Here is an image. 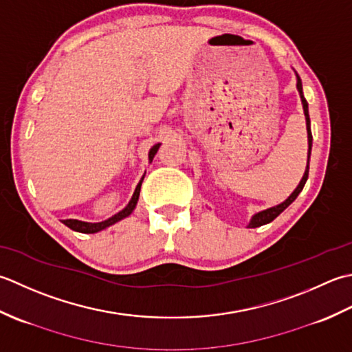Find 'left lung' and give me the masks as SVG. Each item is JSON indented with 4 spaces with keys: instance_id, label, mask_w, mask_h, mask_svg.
I'll use <instances>...</instances> for the list:
<instances>
[{
    "instance_id": "obj_1",
    "label": "left lung",
    "mask_w": 352,
    "mask_h": 352,
    "mask_svg": "<svg viewBox=\"0 0 352 352\" xmlns=\"http://www.w3.org/2000/svg\"><path fill=\"white\" fill-rule=\"evenodd\" d=\"M296 86H298V91H299V96H300V100H302V106H304V113H305V120H307V133H308V160H310V155H311V144H313V135H311V131H310V117H308V103H307V100H305V97H304V94H302V82H300V77L298 76V83H296ZM307 179H308V162H307V168H305V173H304V176H302V179H300V182H299V185L296 186V190L292 192V195L289 196V199L285 200V202H283V204H279V205H276V206H274V208H269V210H266V211H261V212H258V214H255V216L252 217V220H250V223H249V228H258V226H263V225H266V223H270L272 220H275L279 214H281L287 206H289L293 200H295L296 197H298V195L300 191H302V188H304V185H305V182H307Z\"/></svg>"
}]
</instances>
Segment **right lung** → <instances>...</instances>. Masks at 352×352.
I'll return each instance as SVG.
<instances>
[{"label": "right lung", "instance_id": "add662e5", "mask_svg": "<svg viewBox=\"0 0 352 352\" xmlns=\"http://www.w3.org/2000/svg\"><path fill=\"white\" fill-rule=\"evenodd\" d=\"M161 144H156L153 146L152 148H150L148 152V161L152 162V160L155 157L157 148H160ZM142 179H144V176L141 177L140 184L136 185L135 188V192L133 196L131 199V202H129V205L124 208L123 211H120L118 214H116V216H112L111 219H107L104 221H100V223H86V221H80V220H73V219H68V220H63V225H67L69 229H73V231H77V232H83V234H94V232H98L102 231V229L111 226L113 223H117V221H120L121 219H124L127 216H131L132 211L135 210L136 206V202H138V197H140V190H141V184H142Z\"/></svg>", "mask_w": 352, "mask_h": 352}]
</instances>
